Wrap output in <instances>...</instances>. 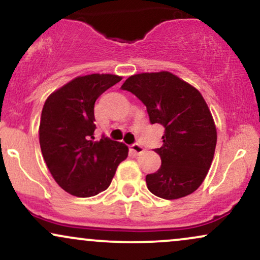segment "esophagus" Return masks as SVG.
<instances>
[{"label": "esophagus", "mask_w": 260, "mask_h": 260, "mask_svg": "<svg viewBox=\"0 0 260 260\" xmlns=\"http://www.w3.org/2000/svg\"><path fill=\"white\" fill-rule=\"evenodd\" d=\"M131 150H132L134 154L139 155V154H142L143 151H144V148H143L140 144H138V143H134V144L131 145Z\"/></svg>", "instance_id": "34e87169"}]
</instances>
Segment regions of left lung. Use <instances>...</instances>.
<instances>
[{
  "instance_id": "1",
  "label": "left lung",
  "mask_w": 260,
  "mask_h": 260,
  "mask_svg": "<svg viewBox=\"0 0 260 260\" xmlns=\"http://www.w3.org/2000/svg\"><path fill=\"white\" fill-rule=\"evenodd\" d=\"M121 88L147 106L151 124L165 127L162 147L154 149L161 166L145 177L148 189L169 201L194 192L216 147L215 123L201 92L170 72L134 74Z\"/></svg>"
}]
</instances>
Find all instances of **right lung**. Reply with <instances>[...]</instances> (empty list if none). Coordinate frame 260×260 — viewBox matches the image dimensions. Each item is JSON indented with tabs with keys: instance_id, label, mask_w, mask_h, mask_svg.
Wrapping results in <instances>:
<instances>
[{
	"instance_id": "right-lung-1",
	"label": "right lung",
	"mask_w": 260,
	"mask_h": 260,
	"mask_svg": "<svg viewBox=\"0 0 260 260\" xmlns=\"http://www.w3.org/2000/svg\"><path fill=\"white\" fill-rule=\"evenodd\" d=\"M121 79L113 74L78 77L45 101L39 128L41 153L52 177L70 194H99L128 156L123 143L105 136L94 138L95 101Z\"/></svg>"
}]
</instances>
